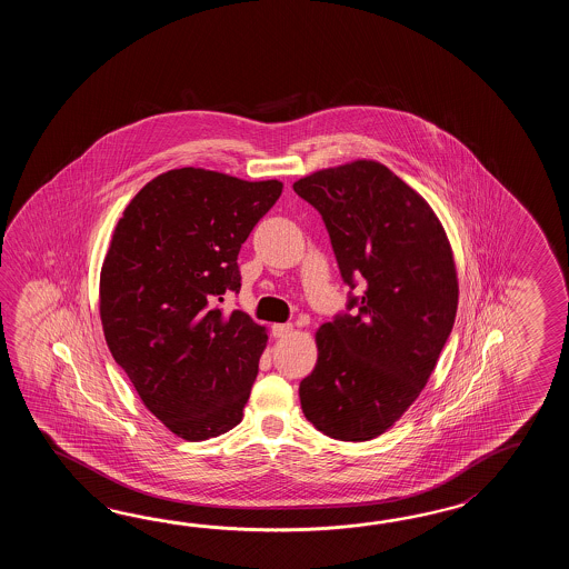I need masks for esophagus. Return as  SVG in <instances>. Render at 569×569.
Segmentation results:
<instances>
[{
    "instance_id": "34e87169",
    "label": "esophagus",
    "mask_w": 569,
    "mask_h": 569,
    "mask_svg": "<svg viewBox=\"0 0 569 569\" xmlns=\"http://www.w3.org/2000/svg\"><path fill=\"white\" fill-rule=\"evenodd\" d=\"M289 333H292V326H290V323H277V326H272V336H274V338H287Z\"/></svg>"
}]
</instances>
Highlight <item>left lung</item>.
<instances>
[{"label": "left lung", "mask_w": 569, "mask_h": 569, "mask_svg": "<svg viewBox=\"0 0 569 569\" xmlns=\"http://www.w3.org/2000/svg\"><path fill=\"white\" fill-rule=\"evenodd\" d=\"M321 213L348 295L319 327L315 370L299 387L307 421L341 441L385 433L421 395L458 311L448 236L421 194L375 160L292 184Z\"/></svg>", "instance_id": "obj_1"}]
</instances>
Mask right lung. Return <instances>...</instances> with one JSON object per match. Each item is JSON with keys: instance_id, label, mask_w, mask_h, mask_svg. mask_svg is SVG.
Masks as SVG:
<instances>
[{"instance_id": "add662e5", "label": "right lung", "mask_w": 569, "mask_h": 569, "mask_svg": "<svg viewBox=\"0 0 569 569\" xmlns=\"http://www.w3.org/2000/svg\"><path fill=\"white\" fill-rule=\"evenodd\" d=\"M280 193L279 181L169 170L113 231L99 279L109 351L146 409L187 441L242 421L267 329L219 302L240 292V248Z\"/></svg>"}]
</instances>
